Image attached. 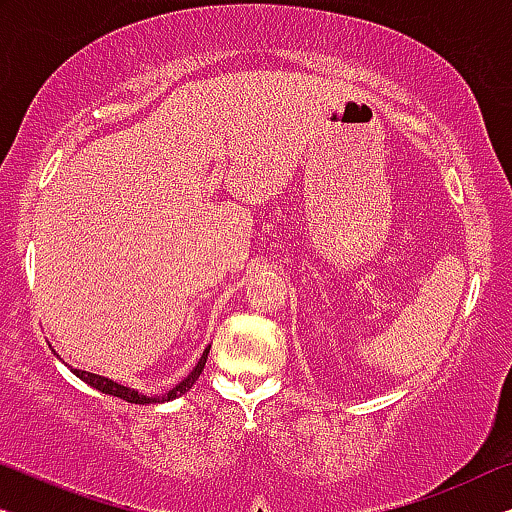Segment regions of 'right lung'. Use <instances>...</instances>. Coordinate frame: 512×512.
<instances>
[{
	"label": "right lung",
	"instance_id": "right-lung-1",
	"mask_svg": "<svg viewBox=\"0 0 512 512\" xmlns=\"http://www.w3.org/2000/svg\"><path fill=\"white\" fill-rule=\"evenodd\" d=\"M209 349L207 347L200 356V361L193 370H190L188 377H183L177 386L172 388V391H167L165 395H140L135 391V388H128V386H121L117 381H112L108 377H101V375H94V372H87V370H78V368H71L75 377H80L82 381H87L89 386H94L96 391H101L105 395H114V398H121L126 402H133V404H158V402H170L174 398H181L183 393L190 391V386L195 384L197 379H200L202 370H204V363H207V356H209Z\"/></svg>",
	"mask_w": 512,
	"mask_h": 512
}]
</instances>
